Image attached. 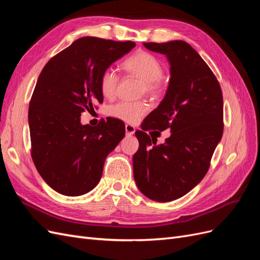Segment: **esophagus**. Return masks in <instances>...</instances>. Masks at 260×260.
<instances>
[{
    "instance_id": "obj_1",
    "label": "esophagus",
    "mask_w": 260,
    "mask_h": 260,
    "mask_svg": "<svg viewBox=\"0 0 260 260\" xmlns=\"http://www.w3.org/2000/svg\"><path fill=\"white\" fill-rule=\"evenodd\" d=\"M135 132H136L135 125H132V124H130V123L125 124V135H127L128 137H130V136H132Z\"/></svg>"
}]
</instances>
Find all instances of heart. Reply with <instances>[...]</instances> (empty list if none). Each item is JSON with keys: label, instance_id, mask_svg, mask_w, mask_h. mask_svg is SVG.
I'll return each instance as SVG.
<instances>
[{"label": "heart", "instance_id": "obj_1", "mask_svg": "<svg viewBox=\"0 0 260 260\" xmlns=\"http://www.w3.org/2000/svg\"><path fill=\"white\" fill-rule=\"evenodd\" d=\"M125 73L135 75L143 82L142 92L149 95H159L164 91V65L154 54L146 51H138L122 61ZM100 90L104 98L112 99L119 84V76L116 70L108 67L100 76ZM148 111L144 101H120L108 108V115L124 122H137Z\"/></svg>", "mask_w": 260, "mask_h": 260}]
</instances>
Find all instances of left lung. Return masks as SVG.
<instances>
[{
    "label": "left lung",
    "mask_w": 260,
    "mask_h": 260,
    "mask_svg": "<svg viewBox=\"0 0 260 260\" xmlns=\"http://www.w3.org/2000/svg\"><path fill=\"white\" fill-rule=\"evenodd\" d=\"M165 54L170 62V82L161 103L136 131L139 149L133 155V175L139 190L156 202L182 198L206 176L223 132L222 91L215 74L200 54L181 40L143 43ZM170 128L164 145L145 131Z\"/></svg>",
    "instance_id": "obj_1"
}]
</instances>
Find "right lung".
Instances as JSON below:
<instances>
[{"label": "right lung", "instance_id": "right-lung-1", "mask_svg": "<svg viewBox=\"0 0 260 260\" xmlns=\"http://www.w3.org/2000/svg\"><path fill=\"white\" fill-rule=\"evenodd\" d=\"M136 46L83 37L53 56L38 78L29 104L31 157L53 190L79 196L100 182L107 155L124 137L116 118L98 125L80 123L85 111L103 103L100 76Z\"/></svg>", "mask_w": 260, "mask_h": 260}]
</instances>
